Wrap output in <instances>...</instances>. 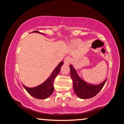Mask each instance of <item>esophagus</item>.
I'll use <instances>...</instances> for the list:
<instances>
[{
  "instance_id": "1",
  "label": "esophagus",
  "mask_w": 124,
  "mask_h": 124,
  "mask_svg": "<svg viewBox=\"0 0 124 124\" xmlns=\"http://www.w3.org/2000/svg\"><path fill=\"white\" fill-rule=\"evenodd\" d=\"M70 61H71V58L70 57H65V59H64V64H67V65H68L70 64Z\"/></svg>"
}]
</instances>
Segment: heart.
<instances>
[{
	"mask_svg": "<svg viewBox=\"0 0 124 124\" xmlns=\"http://www.w3.org/2000/svg\"><path fill=\"white\" fill-rule=\"evenodd\" d=\"M82 43H83V41L81 39H78L72 41V44L74 46H78L82 44Z\"/></svg>",
	"mask_w": 124,
	"mask_h": 124,
	"instance_id": "obj_1",
	"label": "heart"
}]
</instances>
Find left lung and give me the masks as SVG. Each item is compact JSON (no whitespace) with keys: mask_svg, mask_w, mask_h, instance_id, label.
I'll list each match as a JSON object with an SVG mask.
<instances>
[{"mask_svg":"<svg viewBox=\"0 0 124 124\" xmlns=\"http://www.w3.org/2000/svg\"><path fill=\"white\" fill-rule=\"evenodd\" d=\"M70 78L73 81V91L77 96L81 99L92 98L102 89L107 80L99 84H92L86 83L80 78L76 70L72 65H70Z\"/></svg>","mask_w":124,"mask_h":124,"instance_id":"1","label":"left lung"}]
</instances>
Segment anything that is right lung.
Here are the masks:
<instances>
[{
    "instance_id": "1",
    "label": "right lung",
    "mask_w": 124,
    "mask_h": 124,
    "mask_svg": "<svg viewBox=\"0 0 124 124\" xmlns=\"http://www.w3.org/2000/svg\"><path fill=\"white\" fill-rule=\"evenodd\" d=\"M32 32L39 33L41 35H45L38 31H34ZM63 61H62L57 67L54 69L53 72L51 73L50 76L44 82L40 84L39 85L35 86L33 88H29L25 86L23 84V86L27 92L32 97L38 99H45L49 97L52 94L54 91V78L57 76V75L59 73L60 71V69L62 66L63 65Z\"/></svg>"
}]
</instances>
